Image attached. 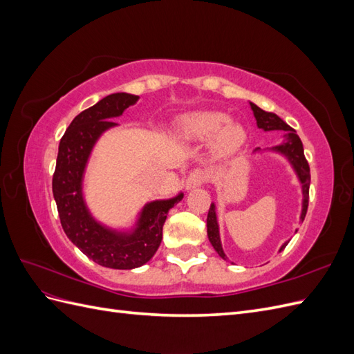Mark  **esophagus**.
Returning <instances> with one entry per match:
<instances>
[{"label": "esophagus", "instance_id": "34e87169", "mask_svg": "<svg viewBox=\"0 0 354 354\" xmlns=\"http://www.w3.org/2000/svg\"><path fill=\"white\" fill-rule=\"evenodd\" d=\"M203 181H205V174H203L202 169H194L192 173L186 177V181H185V186L187 190H192L195 189L198 186H201Z\"/></svg>", "mask_w": 354, "mask_h": 354}]
</instances>
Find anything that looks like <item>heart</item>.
<instances>
[{"mask_svg":"<svg viewBox=\"0 0 354 354\" xmlns=\"http://www.w3.org/2000/svg\"><path fill=\"white\" fill-rule=\"evenodd\" d=\"M178 133L190 140H208L212 137V151L218 158H227L238 152L246 140L243 127L227 122L220 112H196L178 122Z\"/></svg>","mask_w":354,"mask_h":354,"instance_id":"1","label":"heart"}]
</instances>
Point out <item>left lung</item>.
<instances>
[{
  "mask_svg": "<svg viewBox=\"0 0 354 354\" xmlns=\"http://www.w3.org/2000/svg\"><path fill=\"white\" fill-rule=\"evenodd\" d=\"M251 109L254 112V116L257 120V125L259 128L264 131H273V130H282V131H288V138L286 142H283L282 145L273 147L274 151L281 152L283 155L288 156L289 162L292 164L294 169L297 171V174L299 177V181L303 185V195H304V201H303V212H301V221H304V217L307 214V208H308V187H310V167L307 159L304 156V147H303V142L299 140V137L295 134V131L289 127L282 118L277 116L273 112H266L263 109H260L259 106L250 103ZM207 233H208V239L211 242V245L214 246V250L217 251V254L221 257V259L226 260V254L223 252L221 248V242H220V233H218V224H217V217H216V207L214 203H211L209 211H208V217H207ZM288 245L283 243L281 246V251Z\"/></svg>",
  "mask_w": 354,
  "mask_h": 354,
  "instance_id": "left-lung-1",
  "label": "left lung"
}]
</instances>
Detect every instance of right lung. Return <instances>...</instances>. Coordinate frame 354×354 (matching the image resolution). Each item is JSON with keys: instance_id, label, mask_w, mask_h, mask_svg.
I'll return each mask as SVG.
<instances>
[{"instance_id": "1", "label": "right lung", "mask_w": 354, "mask_h": 354, "mask_svg": "<svg viewBox=\"0 0 354 354\" xmlns=\"http://www.w3.org/2000/svg\"><path fill=\"white\" fill-rule=\"evenodd\" d=\"M137 99L133 94L115 93L75 116L60 138L53 174V195L66 236L94 263L121 270L136 269L152 259L162 241L168 211L183 198L180 194L173 199L147 203L137 229L130 234L100 226L85 208L81 180L91 147L104 130L116 125L112 118L122 115Z\"/></svg>"}]
</instances>
